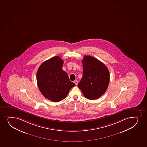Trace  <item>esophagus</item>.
Here are the masks:
<instances>
[{
    "label": "esophagus",
    "instance_id": "1",
    "mask_svg": "<svg viewBox=\"0 0 147 147\" xmlns=\"http://www.w3.org/2000/svg\"><path fill=\"white\" fill-rule=\"evenodd\" d=\"M74 83L75 84V85H76V86H77V84H78V81H77V80H75V81L74 82Z\"/></svg>",
    "mask_w": 147,
    "mask_h": 147
}]
</instances>
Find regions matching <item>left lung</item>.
<instances>
[{
  "label": "left lung",
  "instance_id": "left-lung-1",
  "mask_svg": "<svg viewBox=\"0 0 147 147\" xmlns=\"http://www.w3.org/2000/svg\"><path fill=\"white\" fill-rule=\"evenodd\" d=\"M82 63L83 77L78 87L86 98L95 100L104 94L108 88L109 70L98 59L90 55H84Z\"/></svg>",
  "mask_w": 147,
  "mask_h": 147
}]
</instances>
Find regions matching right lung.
Here are the masks:
<instances>
[{
	"label": "right lung",
	"mask_w": 147,
	"mask_h": 147,
	"mask_svg": "<svg viewBox=\"0 0 147 147\" xmlns=\"http://www.w3.org/2000/svg\"><path fill=\"white\" fill-rule=\"evenodd\" d=\"M63 64L62 59L55 56L42 63L37 72L38 88L44 96L53 102L64 99L70 90L75 86L62 70Z\"/></svg>",
	"instance_id": "right-lung-1"
}]
</instances>
